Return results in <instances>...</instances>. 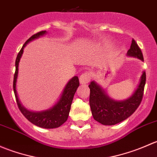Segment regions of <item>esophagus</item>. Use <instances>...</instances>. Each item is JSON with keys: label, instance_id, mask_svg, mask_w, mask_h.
<instances>
[{"label": "esophagus", "instance_id": "obj_1", "mask_svg": "<svg viewBox=\"0 0 157 157\" xmlns=\"http://www.w3.org/2000/svg\"><path fill=\"white\" fill-rule=\"evenodd\" d=\"M90 74L89 72H84L80 77V82L82 84H86L90 81Z\"/></svg>", "mask_w": 157, "mask_h": 157}]
</instances>
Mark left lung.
<instances>
[{
  "instance_id": "8db88e82",
  "label": "left lung",
  "mask_w": 157,
  "mask_h": 157,
  "mask_svg": "<svg viewBox=\"0 0 157 157\" xmlns=\"http://www.w3.org/2000/svg\"><path fill=\"white\" fill-rule=\"evenodd\" d=\"M128 55L137 57L144 61L141 49L134 39ZM146 83V72L144 71L140 84L134 94L126 100L116 102L104 93L103 90L94 81L89 85L90 89V105L93 118L104 125H114L127 119L138 108L144 96Z\"/></svg>"
}]
</instances>
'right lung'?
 Listing matches in <instances>:
<instances>
[{
    "label": "right lung",
    "mask_w": 157,
    "mask_h": 157,
    "mask_svg": "<svg viewBox=\"0 0 157 157\" xmlns=\"http://www.w3.org/2000/svg\"><path fill=\"white\" fill-rule=\"evenodd\" d=\"M45 33H46V31H41L32 36L25 42L24 45H23L22 48L19 52L15 62L16 71L13 77V87L14 94H15L16 101H17L18 108L20 112H22V114L26 117V119L29 120L30 122L33 123L35 125L38 126V127L43 128H55L60 127L61 124H64L67 120L70 110H71V103H72L73 99H74V96L75 94L76 91H77V87L80 85L78 77L75 76L67 83L65 88H64V92H63L62 96H61V99L58 101V103L55 106L52 107V109L44 111V112H29L27 109H25L20 103L18 96H17V90H16V82H17V74H18L19 62H20V58H21L22 54L23 52V48H24V47L26 46L28 42L33 40V39H37L40 36L45 34Z\"/></svg>",
    "instance_id": "1"
}]
</instances>
